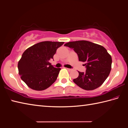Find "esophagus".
<instances>
[{
	"label": "esophagus",
	"instance_id": "1",
	"mask_svg": "<svg viewBox=\"0 0 128 128\" xmlns=\"http://www.w3.org/2000/svg\"><path fill=\"white\" fill-rule=\"evenodd\" d=\"M66 69H67L68 70H69V71H70V70H72L71 68H66Z\"/></svg>",
	"mask_w": 128,
	"mask_h": 128
}]
</instances>
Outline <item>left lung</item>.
<instances>
[{
	"label": "left lung",
	"mask_w": 128,
	"mask_h": 128,
	"mask_svg": "<svg viewBox=\"0 0 128 128\" xmlns=\"http://www.w3.org/2000/svg\"><path fill=\"white\" fill-rule=\"evenodd\" d=\"M64 46L72 49L77 54L79 61L84 63L86 71L78 72L73 82L86 90L100 86L109 76L111 70L112 58L101 45L86 40L67 42Z\"/></svg>",
	"instance_id": "8db88e82"
}]
</instances>
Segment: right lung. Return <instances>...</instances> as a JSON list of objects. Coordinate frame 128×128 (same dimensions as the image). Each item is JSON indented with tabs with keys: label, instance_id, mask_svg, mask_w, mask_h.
<instances>
[{
	"label": "right lung",
	"instance_id": "obj_1",
	"mask_svg": "<svg viewBox=\"0 0 128 128\" xmlns=\"http://www.w3.org/2000/svg\"><path fill=\"white\" fill-rule=\"evenodd\" d=\"M64 42H38L24 51L18 63L21 78L28 87L44 90L54 83L61 68L54 67L49 61Z\"/></svg>",
	"mask_w": 128,
	"mask_h": 128
}]
</instances>
